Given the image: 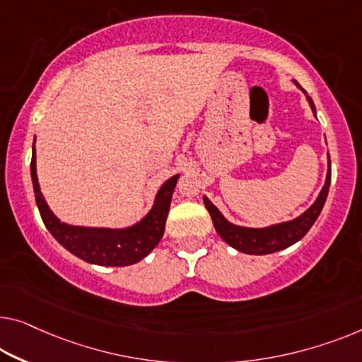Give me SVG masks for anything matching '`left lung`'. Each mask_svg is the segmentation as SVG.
<instances>
[{
  "label": "left lung",
  "instance_id": "obj_1",
  "mask_svg": "<svg viewBox=\"0 0 362 362\" xmlns=\"http://www.w3.org/2000/svg\"><path fill=\"white\" fill-rule=\"evenodd\" d=\"M294 84L305 94L307 100H309L310 109L315 115L314 102H312L310 97L307 95L305 90L302 89L296 81ZM330 180H332V165H330V159H328L325 185H323L314 204H312L307 211L298 216L296 219L268 226V228H242V226H235L233 223H229V221L221 214L219 209L216 208L206 197H203V202L209 216H211L216 233L221 235V239H223L226 244L234 247V249L239 252L249 253V255H267V253L288 249L289 245L299 242L302 237L309 233V229L314 226L317 218H319L323 204H325L328 188H330Z\"/></svg>",
  "mask_w": 362,
  "mask_h": 362
}]
</instances>
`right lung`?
<instances>
[{
  "mask_svg": "<svg viewBox=\"0 0 362 362\" xmlns=\"http://www.w3.org/2000/svg\"><path fill=\"white\" fill-rule=\"evenodd\" d=\"M30 177L37 208H39L43 224L50 230V234L73 255L100 267H128L143 260L149 252H153L164 235L172 193L179 180V175H174L160 185L153 208L139 223L123 229H107L69 226L62 223L52 213L42 195L39 179H37L35 146H32Z\"/></svg>",
  "mask_w": 362,
  "mask_h": 362,
  "instance_id": "obj_1",
  "label": "right lung"
}]
</instances>
